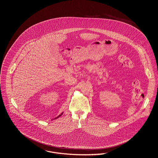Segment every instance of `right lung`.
Listing matches in <instances>:
<instances>
[{"instance_id":"1","label":"right lung","mask_w":158,"mask_h":158,"mask_svg":"<svg viewBox=\"0 0 158 158\" xmlns=\"http://www.w3.org/2000/svg\"><path fill=\"white\" fill-rule=\"evenodd\" d=\"M61 114H63V113H61V114H60V115H59V116H58V117H56V118H59V117H60V116H61Z\"/></svg>"}]
</instances>
